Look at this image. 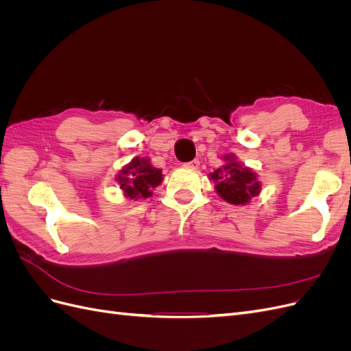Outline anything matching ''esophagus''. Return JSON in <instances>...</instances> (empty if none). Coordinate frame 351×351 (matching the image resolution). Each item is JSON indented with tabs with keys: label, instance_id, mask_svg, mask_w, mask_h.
Instances as JSON below:
<instances>
[{
	"label": "esophagus",
	"instance_id": "1",
	"mask_svg": "<svg viewBox=\"0 0 351 351\" xmlns=\"http://www.w3.org/2000/svg\"><path fill=\"white\" fill-rule=\"evenodd\" d=\"M199 159H193V161H190V162H187L186 164V167H189V168H193V169H197L199 168Z\"/></svg>",
	"mask_w": 351,
	"mask_h": 351
}]
</instances>
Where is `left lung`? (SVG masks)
Segmentation results:
<instances>
[{
  "instance_id": "1",
  "label": "left lung",
  "mask_w": 351,
  "mask_h": 351,
  "mask_svg": "<svg viewBox=\"0 0 351 351\" xmlns=\"http://www.w3.org/2000/svg\"><path fill=\"white\" fill-rule=\"evenodd\" d=\"M222 159L224 165L208 176L215 183V192L231 205H247L262 190L258 174L240 162L234 154H228Z\"/></svg>"
}]
</instances>
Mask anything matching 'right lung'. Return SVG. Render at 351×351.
<instances>
[{"mask_svg":"<svg viewBox=\"0 0 351 351\" xmlns=\"http://www.w3.org/2000/svg\"><path fill=\"white\" fill-rule=\"evenodd\" d=\"M162 169L155 168L149 158L136 156L120 169L115 177L124 197L127 199H146L152 196V190L162 183Z\"/></svg>","mask_w":351,"mask_h":351,"instance_id":"add662e5","label":"right lung"}]
</instances>
